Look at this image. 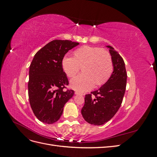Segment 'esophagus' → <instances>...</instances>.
I'll return each mask as SVG.
<instances>
[{"label":"esophagus","mask_w":157,"mask_h":157,"mask_svg":"<svg viewBox=\"0 0 157 157\" xmlns=\"http://www.w3.org/2000/svg\"><path fill=\"white\" fill-rule=\"evenodd\" d=\"M75 94L76 95H84L83 94L80 93V92H75Z\"/></svg>","instance_id":"esophagus-1"}]
</instances>
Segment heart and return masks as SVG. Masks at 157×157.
<instances>
[{
    "mask_svg": "<svg viewBox=\"0 0 157 157\" xmlns=\"http://www.w3.org/2000/svg\"><path fill=\"white\" fill-rule=\"evenodd\" d=\"M74 58L65 56L61 59V68L69 78H73L81 67L82 74L71 81V87L79 92L91 89L94 84L101 86L113 73L110 54L99 47L83 46L74 52Z\"/></svg>",
    "mask_w": 157,
    "mask_h": 157,
    "instance_id": "obj_1",
    "label": "heart"
}]
</instances>
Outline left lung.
Wrapping results in <instances>:
<instances>
[{"label": "left lung", "instance_id": "obj_1", "mask_svg": "<svg viewBox=\"0 0 157 157\" xmlns=\"http://www.w3.org/2000/svg\"><path fill=\"white\" fill-rule=\"evenodd\" d=\"M107 47L111 56L113 72L100 88L85 96L84 105L81 110L84 119L96 126L105 124L117 113L122 104L126 86L124 61L112 46Z\"/></svg>", "mask_w": 157, "mask_h": 157}]
</instances>
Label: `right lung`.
I'll list each match as a JSON object with an SVG mask.
<instances>
[{
  "instance_id": "obj_1",
  "label": "right lung",
  "mask_w": 157,
  "mask_h": 157,
  "mask_svg": "<svg viewBox=\"0 0 157 157\" xmlns=\"http://www.w3.org/2000/svg\"><path fill=\"white\" fill-rule=\"evenodd\" d=\"M78 42L54 40L38 51L29 67L28 95L32 110L40 121L53 124L63 113V107L74 95L64 88L69 84L61 68V59Z\"/></svg>"
}]
</instances>
